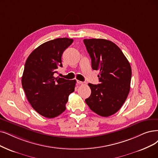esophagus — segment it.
I'll return each mask as SVG.
<instances>
[{
	"mask_svg": "<svg viewBox=\"0 0 158 158\" xmlns=\"http://www.w3.org/2000/svg\"><path fill=\"white\" fill-rule=\"evenodd\" d=\"M77 83L80 85H85L86 84V82H85V81H79V80L77 81Z\"/></svg>",
	"mask_w": 158,
	"mask_h": 158,
	"instance_id": "esophagus-1",
	"label": "esophagus"
}]
</instances>
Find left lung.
I'll return each mask as SVG.
<instances>
[{
  "mask_svg": "<svg viewBox=\"0 0 158 158\" xmlns=\"http://www.w3.org/2000/svg\"><path fill=\"white\" fill-rule=\"evenodd\" d=\"M93 70H99L100 84H88L91 94L85 99L89 108L102 117H109L121 108L130 89L131 69L121 50L104 39L84 40Z\"/></svg>",
  "mask_w": 158,
  "mask_h": 158,
  "instance_id": "8db88e82",
  "label": "left lung"
}]
</instances>
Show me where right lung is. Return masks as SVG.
Segmentation results:
<instances>
[{
  "instance_id": "obj_1",
  "label": "right lung",
  "mask_w": 158,
  "mask_h": 158,
  "mask_svg": "<svg viewBox=\"0 0 158 158\" xmlns=\"http://www.w3.org/2000/svg\"><path fill=\"white\" fill-rule=\"evenodd\" d=\"M73 40L57 38L43 43L28 57L21 79L22 86L31 107L41 115L54 118L65 109L69 95L77 81L55 78L62 67L61 56Z\"/></svg>"
}]
</instances>
